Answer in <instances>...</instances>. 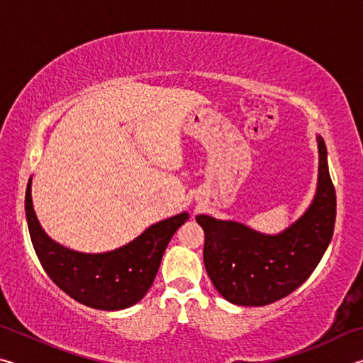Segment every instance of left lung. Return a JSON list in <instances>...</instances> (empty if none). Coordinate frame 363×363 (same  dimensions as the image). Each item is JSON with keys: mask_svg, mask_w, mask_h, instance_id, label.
Returning a JSON list of instances; mask_svg holds the SVG:
<instances>
[{"mask_svg": "<svg viewBox=\"0 0 363 363\" xmlns=\"http://www.w3.org/2000/svg\"><path fill=\"white\" fill-rule=\"evenodd\" d=\"M318 182L311 206L277 235H266L235 220L200 214L205 230L203 261L213 285L237 306H266L288 296L309 279L333 237L336 194L327 147L317 136Z\"/></svg>", "mask_w": 363, "mask_h": 363, "instance_id": "8db88e82", "label": "left lung"}]
</instances>
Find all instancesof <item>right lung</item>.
<instances>
[{
  "instance_id": "add662e5",
  "label": "right lung",
  "mask_w": 363,
  "mask_h": 363,
  "mask_svg": "<svg viewBox=\"0 0 363 363\" xmlns=\"http://www.w3.org/2000/svg\"><path fill=\"white\" fill-rule=\"evenodd\" d=\"M26 216L30 238L43 269L70 298L102 311H120L145 296L174 232L187 213L150 225L131 243L108 253H78L56 243L41 229L32 203V179L27 184Z\"/></svg>"
}]
</instances>
